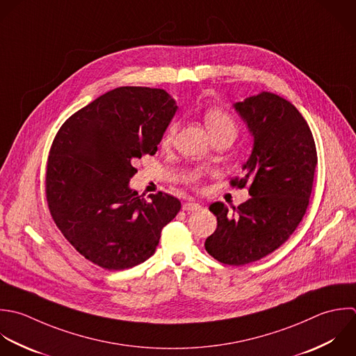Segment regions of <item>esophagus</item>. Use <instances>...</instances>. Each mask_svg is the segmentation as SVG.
I'll return each mask as SVG.
<instances>
[{
	"label": "esophagus",
	"mask_w": 356,
	"mask_h": 356,
	"mask_svg": "<svg viewBox=\"0 0 356 356\" xmlns=\"http://www.w3.org/2000/svg\"><path fill=\"white\" fill-rule=\"evenodd\" d=\"M198 209H201V205L198 204V202H186V204H183V211H186V212H193V211H198Z\"/></svg>",
	"instance_id": "esophagus-1"
}]
</instances>
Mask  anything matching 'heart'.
<instances>
[{
	"instance_id": "obj_1",
	"label": "heart",
	"mask_w": 356,
	"mask_h": 356,
	"mask_svg": "<svg viewBox=\"0 0 356 356\" xmlns=\"http://www.w3.org/2000/svg\"><path fill=\"white\" fill-rule=\"evenodd\" d=\"M205 123L208 126V130L211 131V134H219V133H226L230 134L233 138L237 136L238 127L236 120L223 109H218V108H211L205 112ZM179 123L177 122H172L169 124V127L166 129L162 143L168 144L173 140L176 131H177Z\"/></svg>"
}]
</instances>
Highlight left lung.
<instances>
[{"mask_svg": "<svg viewBox=\"0 0 356 356\" xmlns=\"http://www.w3.org/2000/svg\"><path fill=\"white\" fill-rule=\"evenodd\" d=\"M254 137L244 177L233 187L248 184L251 198L233 212L223 202L209 211L218 227L205 241L211 257L225 265H247L284 244L298 227L314 187L318 163L312 131L300 111L268 91L234 104Z\"/></svg>", "mask_w": 356, "mask_h": 356, "instance_id": "obj_1", "label": "left lung"}]
</instances>
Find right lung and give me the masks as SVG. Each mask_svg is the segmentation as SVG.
Here are the masks:
<instances>
[{"label":"right lung","mask_w":356,"mask_h":356,"mask_svg":"<svg viewBox=\"0 0 356 356\" xmlns=\"http://www.w3.org/2000/svg\"><path fill=\"white\" fill-rule=\"evenodd\" d=\"M177 111L161 88L118 87L74 112L58 130L47 161L49 213L73 248L108 270L154 255L181 204L166 193L149 202L129 187L133 166L155 155Z\"/></svg>","instance_id":"1"}]
</instances>
